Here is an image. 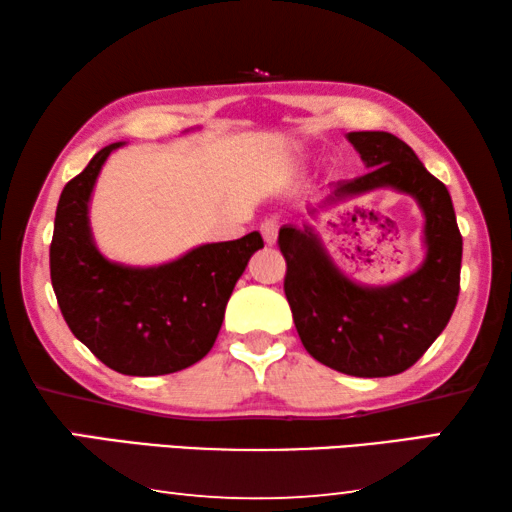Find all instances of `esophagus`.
<instances>
[{
	"instance_id": "esophagus-1",
	"label": "esophagus",
	"mask_w": 512,
	"mask_h": 512,
	"mask_svg": "<svg viewBox=\"0 0 512 512\" xmlns=\"http://www.w3.org/2000/svg\"><path fill=\"white\" fill-rule=\"evenodd\" d=\"M259 230H262V237H264L266 244L273 246L277 241V223L275 221H264L262 228H259Z\"/></svg>"
}]
</instances>
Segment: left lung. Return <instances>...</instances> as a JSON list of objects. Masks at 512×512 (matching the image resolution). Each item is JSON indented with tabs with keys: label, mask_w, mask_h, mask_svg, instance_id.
Masks as SVG:
<instances>
[{
	"label": "left lung",
	"mask_w": 512,
	"mask_h": 512,
	"mask_svg": "<svg viewBox=\"0 0 512 512\" xmlns=\"http://www.w3.org/2000/svg\"><path fill=\"white\" fill-rule=\"evenodd\" d=\"M368 173L332 183L307 212L393 189L422 212L424 257L415 271L388 284L352 280L329 255L314 223L280 228L287 257V293L305 350L327 368L352 377H391L411 368L447 327L461 284L463 237L447 187L424 169L400 137L384 131L348 133Z\"/></svg>",
	"instance_id": "1"
}]
</instances>
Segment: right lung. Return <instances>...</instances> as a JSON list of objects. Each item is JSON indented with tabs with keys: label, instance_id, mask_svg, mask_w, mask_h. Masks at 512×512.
<instances>
[{
	"label": "right lung",
	"instance_id": "add662e5",
	"mask_svg": "<svg viewBox=\"0 0 512 512\" xmlns=\"http://www.w3.org/2000/svg\"><path fill=\"white\" fill-rule=\"evenodd\" d=\"M124 144L101 149L60 194L51 284L72 334L108 368L133 377L169 375L212 350L232 289L264 241L255 230L162 264L112 262L94 241L90 203L103 164Z\"/></svg>",
	"mask_w": 512,
	"mask_h": 512
}]
</instances>
